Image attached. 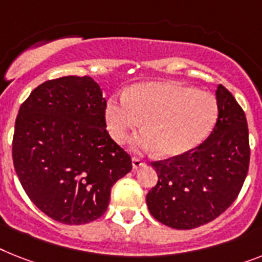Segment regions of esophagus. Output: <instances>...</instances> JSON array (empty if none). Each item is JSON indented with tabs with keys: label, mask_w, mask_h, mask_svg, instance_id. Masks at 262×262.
<instances>
[{
	"label": "esophagus",
	"mask_w": 262,
	"mask_h": 262,
	"mask_svg": "<svg viewBox=\"0 0 262 262\" xmlns=\"http://www.w3.org/2000/svg\"><path fill=\"white\" fill-rule=\"evenodd\" d=\"M144 165H146V161H144L143 158H139V157L133 158V167L134 168H139Z\"/></svg>",
	"instance_id": "1"
}]
</instances>
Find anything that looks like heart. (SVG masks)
Instances as JSON below:
<instances>
[{
	"mask_svg": "<svg viewBox=\"0 0 262 262\" xmlns=\"http://www.w3.org/2000/svg\"><path fill=\"white\" fill-rule=\"evenodd\" d=\"M218 118L215 97L209 92L170 81L143 83L127 91L105 110L108 129L116 142H126L142 126L146 131L133 144L138 150H155L177 157L195 148L210 135Z\"/></svg>",
	"mask_w": 262,
	"mask_h": 262,
	"instance_id": "1",
	"label": "heart"
}]
</instances>
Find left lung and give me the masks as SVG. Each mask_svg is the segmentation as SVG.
<instances>
[{
  "instance_id": "8db88e82",
  "label": "left lung",
  "mask_w": 262,
  "mask_h": 262,
  "mask_svg": "<svg viewBox=\"0 0 262 262\" xmlns=\"http://www.w3.org/2000/svg\"><path fill=\"white\" fill-rule=\"evenodd\" d=\"M218 119L204 143L152 162L158 183L146 196L151 215L187 230L213 221L238 196L250 161L245 112L224 85L215 91Z\"/></svg>"
}]
</instances>
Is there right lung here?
<instances>
[{
	"mask_svg": "<svg viewBox=\"0 0 262 262\" xmlns=\"http://www.w3.org/2000/svg\"><path fill=\"white\" fill-rule=\"evenodd\" d=\"M107 101L90 76L48 80L19 107L13 165L29 200L67 225L95 221L131 157L105 129Z\"/></svg>",
	"mask_w": 262,
	"mask_h": 262,
	"instance_id": "right-lung-1",
	"label": "right lung"
}]
</instances>
